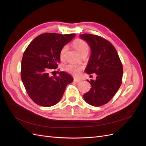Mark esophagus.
<instances>
[{
  "mask_svg": "<svg viewBox=\"0 0 146 146\" xmlns=\"http://www.w3.org/2000/svg\"><path fill=\"white\" fill-rule=\"evenodd\" d=\"M74 81L75 82L78 83V82L81 81V79H80V78H74Z\"/></svg>",
  "mask_w": 146,
  "mask_h": 146,
  "instance_id": "1",
  "label": "esophagus"
}]
</instances>
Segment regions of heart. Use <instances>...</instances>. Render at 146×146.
Masks as SVG:
<instances>
[{"label":"heart","instance_id":"heart-1","mask_svg":"<svg viewBox=\"0 0 146 146\" xmlns=\"http://www.w3.org/2000/svg\"><path fill=\"white\" fill-rule=\"evenodd\" d=\"M73 45L74 47L76 48V50L78 52L80 55L84 52H88L89 50V45L83 39H77L73 42ZM68 50V46H64L60 50V56L61 60L64 59V56L66 51ZM83 69V66L75 64H68L66 65L64 68V69L66 72H69L74 75H78L80 73L81 70Z\"/></svg>","mask_w":146,"mask_h":146}]
</instances>
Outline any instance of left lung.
<instances>
[{"label":"left lung","mask_w":146,"mask_h":146,"mask_svg":"<svg viewBox=\"0 0 146 146\" xmlns=\"http://www.w3.org/2000/svg\"><path fill=\"white\" fill-rule=\"evenodd\" d=\"M80 37L87 41L91 49L85 71L88 74H97L96 80H87L91 88L83 94V98L90 105L100 107L108 103L120 88L122 64L115 47L106 39L89 33Z\"/></svg>","instance_id":"1"}]
</instances>
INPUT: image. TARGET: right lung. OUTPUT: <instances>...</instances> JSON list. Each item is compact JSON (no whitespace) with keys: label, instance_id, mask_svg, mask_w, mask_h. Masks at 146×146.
<instances>
[{"label":"right lung","instance_id":"obj_1","mask_svg":"<svg viewBox=\"0 0 146 146\" xmlns=\"http://www.w3.org/2000/svg\"><path fill=\"white\" fill-rule=\"evenodd\" d=\"M75 35L43 33L25 49L21 77L28 95L37 105L48 107L56 104L62 98L66 86L72 82V77L63 71L60 72L58 76H50V72L58 68L61 48Z\"/></svg>","mask_w":146,"mask_h":146}]
</instances>
